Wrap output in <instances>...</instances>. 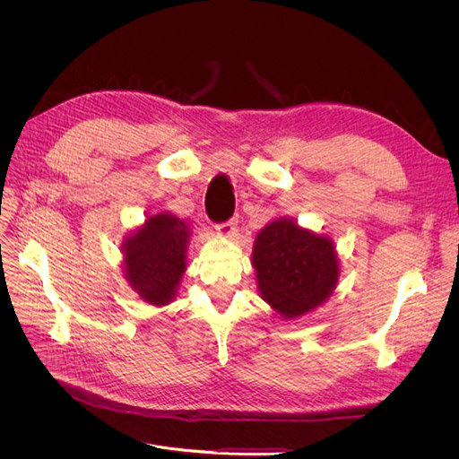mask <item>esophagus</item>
<instances>
[{
  "mask_svg": "<svg viewBox=\"0 0 459 459\" xmlns=\"http://www.w3.org/2000/svg\"><path fill=\"white\" fill-rule=\"evenodd\" d=\"M215 230H217V234L223 236V238H232L238 232V221L236 220H229L227 223L217 225Z\"/></svg>",
  "mask_w": 459,
  "mask_h": 459,
  "instance_id": "obj_1",
  "label": "esophagus"
}]
</instances>
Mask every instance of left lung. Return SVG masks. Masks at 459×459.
Segmentation results:
<instances>
[{
  "instance_id": "1",
  "label": "left lung",
  "mask_w": 459,
  "mask_h": 459,
  "mask_svg": "<svg viewBox=\"0 0 459 459\" xmlns=\"http://www.w3.org/2000/svg\"><path fill=\"white\" fill-rule=\"evenodd\" d=\"M251 264L260 298L282 320L301 318L322 307L341 277L333 238L284 215L256 234Z\"/></svg>"
}]
</instances>
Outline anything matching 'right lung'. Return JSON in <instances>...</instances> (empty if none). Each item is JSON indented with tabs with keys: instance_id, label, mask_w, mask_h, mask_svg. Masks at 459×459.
Segmentation results:
<instances>
[{
	"instance_id": "obj_1",
	"label": "right lung",
	"mask_w": 459,
	"mask_h": 459,
	"mask_svg": "<svg viewBox=\"0 0 459 459\" xmlns=\"http://www.w3.org/2000/svg\"><path fill=\"white\" fill-rule=\"evenodd\" d=\"M191 225L171 212H156L123 238V273L151 307L173 303L187 270Z\"/></svg>"
}]
</instances>
